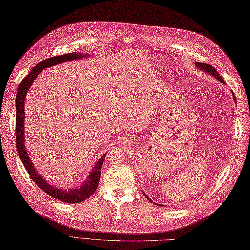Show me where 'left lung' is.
Masks as SVG:
<instances>
[{"label": "left lung", "instance_id": "8db88e82", "mask_svg": "<svg viewBox=\"0 0 250 250\" xmlns=\"http://www.w3.org/2000/svg\"><path fill=\"white\" fill-rule=\"evenodd\" d=\"M196 65H197V67H199V68H201L202 70H204V71H206L207 73H210V75H212L214 78H216L219 82H221L222 83H224V81H223V79L221 78V76H220L219 75V73H218V71L215 69V67L214 66H212V65H210V64H208V63H203V62H196L195 63ZM232 95H233V99H234V101H235L236 99H235V96H234V94L232 93ZM144 194V193H143ZM145 195V194H144ZM145 197L146 198H147L150 202H152L147 196H146L145 195ZM152 203H154V202H152ZM155 205H157V206H164V205H160V204H157V203H154Z\"/></svg>", "mask_w": 250, "mask_h": 250}]
</instances>
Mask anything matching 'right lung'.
Wrapping results in <instances>:
<instances>
[{
    "instance_id": "obj_1",
    "label": "right lung",
    "mask_w": 250,
    "mask_h": 250,
    "mask_svg": "<svg viewBox=\"0 0 250 250\" xmlns=\"http://www.w3.org/2000/svg\"><path fill=\"white\" fill-rule=\"evenodd\" d=\"M89 56V54H82L77 52H71L67 54H62L60 56H54L51 58H47L45 61H42L36 66H34L31 71L22 80L20 83L17 95H16V147L23 163L28 174L30 175L31 179L35 182V184L45 192L47 195L62 201L67 204H75L81 203L85 199L89 198L93 195L98 188L100 178H101V167L104 163V159L106 158V154L103 155L94 166L93 170L89 173V177L83 182V184L80 185L77 188H69V189H62L55 188L48 184V182L42 178L35 168L34 165L29 157V154L26 150L25 146V135H24V119H25V112H24V104H25V98L27 95L28 90L30 89V85L39 76V73L42 71L43 68H47L53 65H56L62 62H66L75 60H81V58H85Z\"/></svg>"
}]
</instances>
